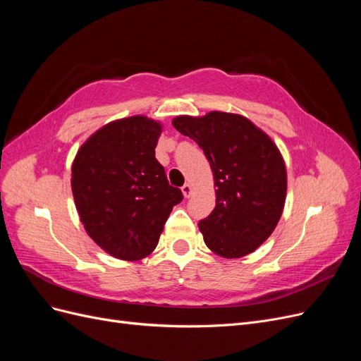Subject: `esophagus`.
<instances>
[{
  "instance_id": "obj_1",
  "label": "esophagus",
  "mask_w": 361,
  "mask_h": 361,
  "mask_svg": "<svg viewBox=\"0 0 361 361\" xmlns=\"http://www.w3.org/2000/svg\"><path fill=\"white\" fill-rule=\"evenodd\" d=\"M182 192H183L185 197L188 199L190 195H191V192H192V185H191V183H185L183 187H182Z\"/></svg>"
}]
</instances>
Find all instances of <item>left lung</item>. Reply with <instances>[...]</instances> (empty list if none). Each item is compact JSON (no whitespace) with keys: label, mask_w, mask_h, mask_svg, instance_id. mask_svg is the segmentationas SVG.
Masks as SVG:
<instances>
[{"label":"left lung","mask_w":361,"mask_h":361,"mask_svg":"<svg viewBox=\"0 0 361 361\" xmlns=\"http://www.w3.org/2000/svg\"><path fill=\"white\" fill-rule=\"evenodd\" d=\"M173 126L200 146L214 173L216 203L199 223L204 244L226 259L253 253L274 232L285 207L288 174L280 150L239 114L179 116Z\"/></svg>","instance_id":"obj_1"}]
</instances>
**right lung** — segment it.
Returning <instances> with one entry per match:
<instances>
[{"instance_id":"1","label":"right lung","mask_w":361,"mask_h":361,"mask_svg":"<svg viewBox=\"0 0 361 361\" xmlns=\"http://www.w3.org/2000/svg\"><path fill=\"white\" fill-rule=\"evenodd\" d=\"M162 125L133 116L102 126L72 164V192L85 232L108 255L140 260L158 245L179 188L155 158Z\"/></svg>"}]
</instances>
